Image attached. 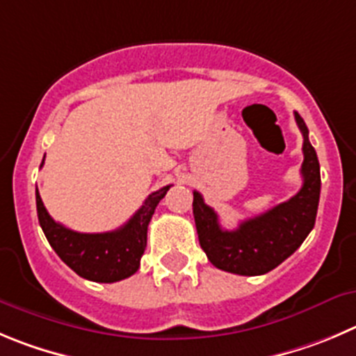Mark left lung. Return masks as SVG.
<instances>
[{"instance_id":"obj_1","label":"left lung","mask_w":356,"mask_h":356,"mask_svg":"<svg viewBox=\"0 0 356 356\" xmlns=\"http://www.w3.org/2000/svg\"><path fill=\"white\" fill-rule=\"evenodd\" d=\"M295 121L304 137L300 191L270 211L245 219L235 230H225L218 214L193 191V216L198 241L214 267L238 275H261L283 264L300 248L313 230L320 202V163L309 142V129L295 112Z\"/></svg>"}]
</instances>
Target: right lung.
I'll return each mask as SVG.
<instances>
[{
  "label": "right lung",
  "instance_id": "1",
  "mask_svg": "<svg viewBox=\"0 0 356 356\" xmlns=\"http://www.w3.org/2000/svg\"><path fill=\"white\" fill-rule=\"evenodd\" d=\"M168 189L170 186H165L149 195L128 223L105 234H81L56 223L43 205L38 189L36 212L49 244L73 272L95 283H115L133 275L140 267V258L147 244L149 221Z\"/></svg>",
  "mask_w": 356,
  "mask_h": 356
}]
</instances>
